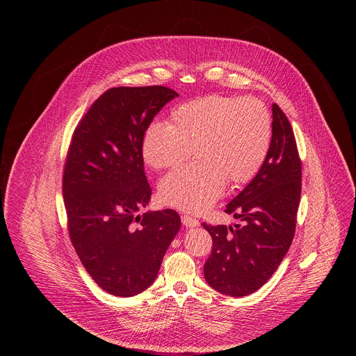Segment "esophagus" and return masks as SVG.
<instances>
[{"instance_id": "obj_1", "label": "esophagus", "mask_w": 356, "mask_h": 356, "mask_svg": "<svg viewBox=\"0 0 356 356\" xmlns=\"http://www.w3.org/2000/svg\"><path fill=\"white\" fill-rule=\"evenodd\" d=\"M181 222H183V225L187 227V228H193V227H198V225H200L198 220L194 218V217H191V216H183V217H181Z\"/></svg>"}]
</instances>
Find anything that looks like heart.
<instances>
[{"label":"heart","mask_w":356,"mask_h":356,"mask_svg":"<svg viewBox=\"0 0 356 356\" xmlns=\"http://www.w3.org/2000/svg\"><path fill=\"white\" fill-rule=\"evenodd\" d=\"M272 143V120L257 98L211 94L179 106L170 125L150 124L142 138L143 161L156 170L175 168L159 183L168 206L188 213L209 210L227 181L242 184L255 176Z\"/></svg>","instance_id":"1"}]
</instances>
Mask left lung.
Here are the masks:
<instances>
[{
  "mask_svg": "<svg viewBox=\"0 0 356 356\" xmlns=\"http://www.w3.org/2000/svg\"><path fill=\"white\" fill-rule=\"evenodd\" d=\"M272 113L266 161L225 209L243 224L232 228L202 222L213 238L204 277L213 289L231 297L261 289L279 268L296 232L301 161L286 114L277 104L272 106Z\"/></svg>",
  "mask_w": 356,
  "mask_h": 356,
  "instance_id": "8db88e82",
  "label": "left lung"
}]
</instances>
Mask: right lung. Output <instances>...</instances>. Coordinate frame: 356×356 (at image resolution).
<instances>
[{
  "instance_id": "obj_1",
  "label": "right lung",
  "mask_w": 356,
  "mask_h": 356,
  "mask_svg": "<svg viewBox=\"0 0 356 356\" xmlns=\"http://www.w3.org/2000/svg\"><path fill=\"white\" fill-rule=\"evenodd\" d=\"M177 95L163 86L110 88L72 136L63 170L70 241L92 280L113 296H136L154 283L180 229L170 209L138 216L152 195L142 138Z\"/></svg>"
}]
</instances>
